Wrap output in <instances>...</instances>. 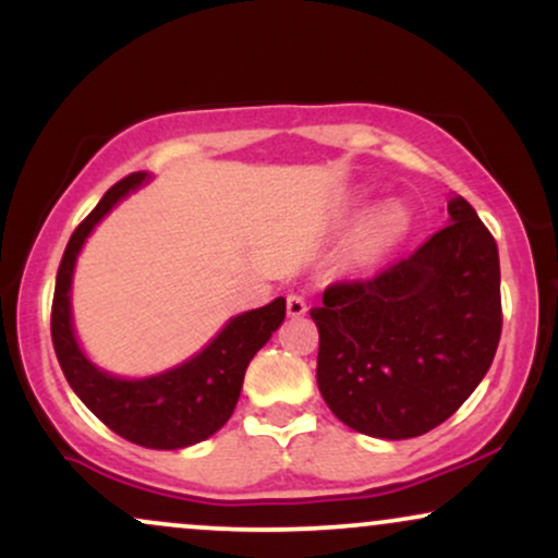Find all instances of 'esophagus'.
Masks as SVG:
<instances>
[{
    "label": "esophagus",
    "instance_id": "34e87169",
    "mask_svg": "<svg viewBox=\"0 0 558 558\" xmlns=\"http://www.w3.org/2000/svg\"><path fill=\"white\" fill-rule=\"evenodd\" d=\"M286 310L291 317H304L306 315V299L301 293H288Z\"/></svg>",
    "mask_w": 558,
    "mask_h": 558
}]
</instances>
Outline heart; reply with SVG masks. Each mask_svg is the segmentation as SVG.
I'll return each mask as SVG.
<instances>
[{
    "label": "heart",
    "mask_w": 558,
    "mask_h": 558,
    "mask_svg": "<svg viewBox=\"0 0 558 558\" xmlns=\"http://www.w3.org/2000/svg\"><path fill=\"white\" fill-rule=\"evenodd\" d=\"M407 228H409V215L403 213L399 204H390V207L380 209V213L373 217V222H369V230H367L369 246L375 248L390 246V243H396L403 233H407Z\"/></svg>",
    "instance_id": "heart-1"
}]
</instances>
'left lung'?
Segmentation results:
<instances>
[{"mask_svg": "<svg viewBox=\"0 0 558 558\" xmlns=\"http://www.w3.org/2000/svg\"><path fill=\"white\" fill-rule=\"evenodd\" d=\"M451 222L369 278L338 280L312 310L317 386L330 412L373 438H417L480 386L501 338L498 246L464 196Z\"/></svg>", "mask_w": 558, "mask_h": 558, "instance_id": "1", "label": "left lung"}]
</instances>
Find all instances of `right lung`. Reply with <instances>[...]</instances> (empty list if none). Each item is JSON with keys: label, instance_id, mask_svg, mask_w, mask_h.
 <instances>
[{"label": "right lung", "instance_id": "add662e5", "mask_svg": "<svg viewBox=\"0 0 558 558\" xmlns=\"http://www.w3.org/2000/svg\"><path fill=\"white\" fill-rule=\"evenodd\" d=\"M144 181V172H131L114 183L70 235L54 283L52 343L70 388L112 433L146 448H183L209 438L230 420L248 362L283 323L286 299L233 317L202 354L157 377L120 380L96 369L75 343L70 323L75 257L96 222Z\"/></svg>", "mask_w": 558, "mask_h": 558}]
</instances>
